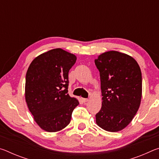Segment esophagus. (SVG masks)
<instances>
[{
  "mask_svg": "<svg viewBox=\"0 0 159 159\" xmlns=\"http://www.w3.org/2000/svg\"><path fill=\"white\" fill-rule=\"evenodd\" d=\"M82 101L83 102H87L88 101V99H87V98H82Z\"/></svg>",
  "mask_w": 159,
  "mask_h": 159,
  "instance_id": "1",
  "label": "esophagus"
}]
</instances>
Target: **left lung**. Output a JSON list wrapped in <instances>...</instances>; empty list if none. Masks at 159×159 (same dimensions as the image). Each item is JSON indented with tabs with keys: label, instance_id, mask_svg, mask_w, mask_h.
Instances as JSON below:
<instances>
[{
	"label": "left lung",
	"instance_id": "obj_1",
	"mask_svg": "<svg viewBox=\"0 0 159 159\" xmlns=\"http://www.w3.org/2000/svg\"><path fill=\"white\" fill-rule=\"evenodd\" d=\"M95 63L100 75L102 95L96 123L107 131H120L131 122L140 105V68L134 58L117 51L102 53Z\"/></svg>",
	"mask_w": 159,
	"mask_h": 159
}]
</instances>
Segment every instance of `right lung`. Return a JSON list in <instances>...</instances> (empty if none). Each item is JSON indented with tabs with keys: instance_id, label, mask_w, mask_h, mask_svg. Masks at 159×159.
I'll return each instance as SVG.
<instances>
[{
	"instance_id": "right-lung-1",
	"label": "right lung",
	"mask_w": 159,
	"mask_h": 159,
	"mask_svg": "<svg viewBox=\"0 0 159 159\" xmlns=\"http://www.w3.org/2000/svg\"><path fill=\"white\" fill-rule=\"evenodd\" d=\"M76 57L61 48L38 56L26 74L25 99L37 124L47 132L66 127L79 102L68 94L69 71Z\"/></svg>"
}]
</instances>
